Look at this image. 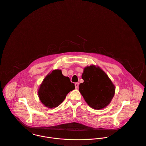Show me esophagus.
Instances as JSON below:
<instances>
[{"mask_svg":"<svg viewBox=\"0 0 146 146\" xmlns=\"http://www.w3.org/2000/svg\"><path fill=\"white\" fill-rule=\"evenodd\" d=\"M78 86H79V83H78V82L76 83L75 84V88H76V89H78Z\"/></svg>","mask_w":146,"mask_h":146,"instance_id":"esophagus-1","label":"esophagus"}]
</instances>
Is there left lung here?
Listing matches in <instances>:
<instances>
[{"label": "left lung", "instance_id": "obj_1", "mask_svg": "<svg viewBox=\"0 0 146 146\" xmlns=\"http://www.w3.org/2000/svg\"><path fill=\"white\" fill-rule=\"evenodd\" d=\"M82 78L84 82L80 84L79 91L90 107L101 110L110 104L115 87L100 67L94 65L87 66L84 69Z\"/></svg>", "mask_w": 146, "mask_h": 146}]
</instances>
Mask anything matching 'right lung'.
I'll return each instance as SVG.
<instances>
[{"instance_id": "right-lung-1", "label": "right lung", "mask_w": 146, "mask_h": 146, "mask_svg": "<svg viewBox=\"0 0 146 146\" xmlns=\"http://www.w3.org/2000/svg\"><path fill=\"white\" fill-rule=\"evenodd\" d=\"M75 89L74 84L68 77L62 74L61 70L55 69L44 78L38 90L41 102L48 109L58 106L66 95Z\"/></svg>"}]
</instances>
